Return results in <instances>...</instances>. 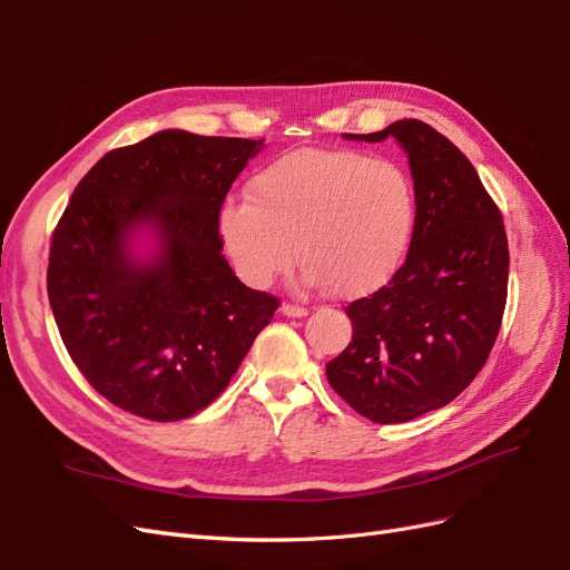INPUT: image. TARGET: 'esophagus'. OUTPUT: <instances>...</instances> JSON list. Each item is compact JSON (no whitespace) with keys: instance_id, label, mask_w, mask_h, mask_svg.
Masks as SVG:
<instances>
[{"instance_id":"1","label":"esophagus","mask_w":570,"mask_h":570,"mask_svg":"<svg viewBox=\"0 0 570 570\" xmlns=\"http://www.w3.org/2000/svg\"><path fill=\"white\" fill-rule=\"evenodd\" d=\"M281 314L283 316H287V318H302V316H306L308 312L304 306H299V304H289V302H285L283 306H281Z\"/></svg>"}]
</instances>
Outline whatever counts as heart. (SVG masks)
<instances>
[{
	"label": "heart",
	"instance_id": "heart-1",
	"mask_svg": "<svg viewBox=\"0 0 570 570\" xmlns=\"http://www.w3.org/2000/svg\"><path fill=\"white\" fill-rule=\"evenodd\" d=\"M416 193L402 164L358 149L304 147L266 164L249 197L220 206L218 230L239 278L268 287L295 254L306 287L364 297L402 266Z\"/></svg>",
	"mask_w": 570,
	"mask_h": 570
}]
</instances>
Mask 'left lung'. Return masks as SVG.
Returning <instances> with one entry per match:
<instances>
[{
  "label": "left lung",
  "instance_id": "left-lung-1",
  "mask_svg": "<svg viewBox=\"0 0 570 570\" xmlns=\"http://www.w3.org/2000/svg\"><path fill=\"white\" fill-rule=\"evenodd\" d=\"M347 137L404 147L416 223L402 268L344 308L352 342L325 375L361 416L406 423L450 404L485 366L507 306V230L473 164L423 120Z\"/></svg>",
  "mask_w": 570,
  "mask_h": 570
}]
</instances>
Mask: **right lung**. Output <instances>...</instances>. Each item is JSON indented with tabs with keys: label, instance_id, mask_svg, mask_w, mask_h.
Here are the masks:
<instances>
[{
	"label": "right lung",
	"instance_id": "add662e5",
	"mask_svg": "<svg viewBox=\"0 0 570 570\" xmlns=\"http://www.w3.org/2000/svg\"><path fill=\"white\" fill-rule=\"evenodd\" d=\"M264 140L161 130L105 154L49 247L47 295L73 364L111 404L183 421L228 387L278 299L239 283L218 214ZM142 227L147 259L129 249Z\"/></svg>",
	"mask_w": 570,
	"mask_h": 570
}]
</instances>
